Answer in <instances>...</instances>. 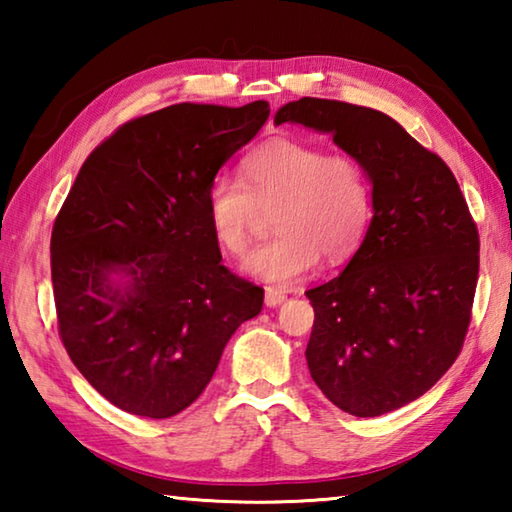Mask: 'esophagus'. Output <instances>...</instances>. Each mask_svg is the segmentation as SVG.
<instances>
[{
    "instance_id": "esophagus-1",
    "label": "esophagus",
    "mask_w": 512,
    "mask_h": 512,
    "mask_svg": "<svg viewBox=\"0 0 512 512\" xmlns=\"http://www.w3.org/2000/svg\"><path fill=\"white\" fill-rule=\"evenodd\" d=\"M284 300H287V293H284L282 289L266 287V291H264V302H266V307H280Z\"/></svg>"
}]
</instances>
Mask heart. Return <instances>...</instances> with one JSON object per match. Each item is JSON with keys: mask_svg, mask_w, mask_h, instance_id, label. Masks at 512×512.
Wrapping results in <instances>:
<instances>
[{"mask_svg": "<svg viewBox=\"0 0 512 512\" xmlns=\"http://www.w3.org/2000/svg\"><path fill=\"white\" fill-rule=\"evenodd\" d=\"M372 180L357 155L273 137L241 162V180L216 176L205 192V214L214 241L244 257L273 212L277 235L248 257L257 280L289 287L320 262L339 264L357 253L370 228Z\"/></svg>", "mask_w": 512, "mask_h": 512, "instance_id": "b5f03b06", "label": "heart"}]
</instances>
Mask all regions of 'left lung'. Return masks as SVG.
<instances>
[{"label":"left lung","mask_w":512,"mask_h":512,"mask_svg":"<svg viewBox=\"0 0 512 512\" xmlns=\"http://www.w3.org/2000/svg\"><path fill=\"white\" fill-rule=\"evenodd\" d=\"M287 121L357 155L375 196L345 271L307 291L311 379L357 418L402 409L463 348L479 277L476 223L447 164L384 112L305 97L275 112V124Z\"/></svg>","instance_id":"8db88e82"}]
</instances>
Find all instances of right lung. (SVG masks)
<instances>
[{
  "label": "right lung",
  "instance_id": "add662e5",
  "mask_svg": "<svg viewBox=\"0 0 512 512\" xmlns=\"http://www.w3.org/2000/svg\"><path fill=\"white\" fill-rule=\"evenodd\" d=\"M271 108L176 103L119 126L76 176L51 232L58 334L92 388L142 418L185 411L264 305L207 225L216 173Z\"/></svg>",
  "mask_w": 512,
  "mask_h": 512
}]
</instances>
